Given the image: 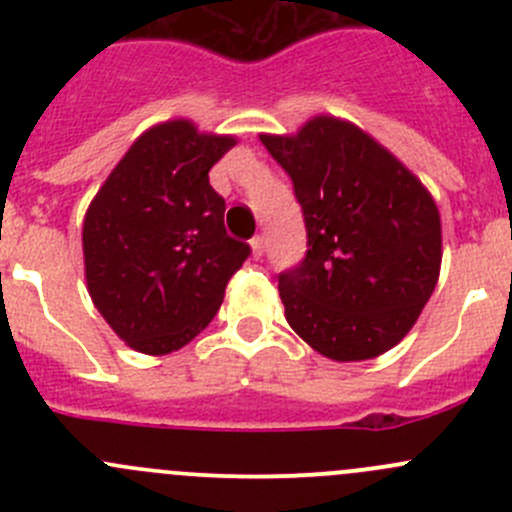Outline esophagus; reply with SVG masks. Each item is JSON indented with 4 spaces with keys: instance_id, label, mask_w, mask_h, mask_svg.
Listing matches in <instances>:
<instances>
[{
    "instance_id": "1",
    "label": "esophagus",
    "mask_w": 512,
    "mask_h": 512,
    "mask_svg": "<svg viewBox=\"0 0 512 512\" xmlns=\"http://www.w3.org/2000/svg\"><path fill=\"white\" fill-rule=\"evenodd\" d=\"M250 247H252V255L262 257V252H265V237L255 235V237H252V240H250Z\"/></svg>"
}]
</instances>
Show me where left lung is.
<instances>
[{
	"mask_svg": "<svg viewBox=\"0 0 512 512\" xmlns=\"http://www.w3.org/2000/svg\"><path fill=\"white\" fill-rule=\"evenodd\" d=\"M292 178L307 227L299 265L277 275L289 327L319 354L361 361L406 337L441 270V218L421 180L374 138L319 116L262 136Z\"/></svg>",
	"mask_w": 512,
	"mask_h": 512,
	"instance_id": "8db88e82",
	"label": "left lung"
}]
</instances>
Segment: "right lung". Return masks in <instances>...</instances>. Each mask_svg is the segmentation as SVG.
<instances>
[{
    "label": "right lung",
    "instance_id": "right-lung-1",
    "mask_svg": "<svg viewBox=\"0 0 512 512\" xmlns=\"http://www.w3.org/2000/svg\"><path fill=\"white\" fill-rule=\"evenodd\" d=\"M235 146L188 121L143 133L84 220L89 294L113 332L143 354H170L218 314L250 245L225 232L210 168Z\"/></svg>",
    "mask_w": 512,
    "mask_h": 512
}]
</instances>
